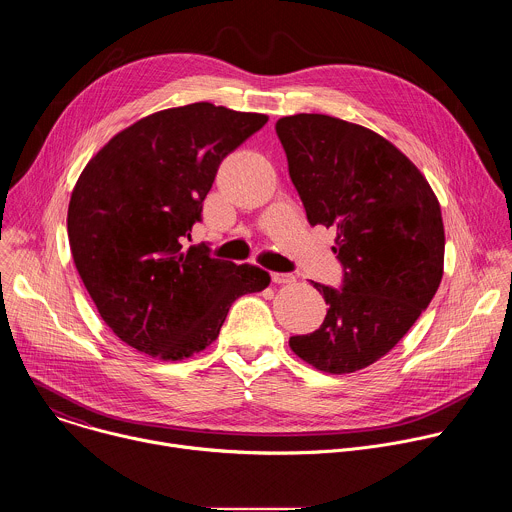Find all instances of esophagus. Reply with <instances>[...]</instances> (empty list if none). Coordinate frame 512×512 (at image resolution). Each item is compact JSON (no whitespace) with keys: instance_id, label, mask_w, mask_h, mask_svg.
I'll return each mask as SVG.
<instances>
[{"instance_id":"esophagus-1","label":"esophagus","mask_w":512,"mask_h":512,"mask_svg":"<svg viewBox=\"0 0 512 512\" xmlns=\"http://www.w3.org/2000/svg\"><path fill=\"white\" fill-rule=\"evenodd\" d=\"M271 279H273V283H294L296 275H291V273H271Z\"/></svg>"}]
</instances>
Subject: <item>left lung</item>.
<instances>
[{"label":"left lung","instance_id":"obj_1","mask_svg":"<svg viewBox=\"0 0 512 512\" xmlns=\"http://www.w3.org/2000/svg\"><path fill=\"white\" fill-rule=\"evenodd\" d=\"M277 137L312 227L336 229L342 287H314L328 314L289 348L330 375L385 356L433 300L444 275V223L431 186L383 135L320 113L281 117Z\"/></svg>","mask_w":512,"mask_h":512}]
</instances>
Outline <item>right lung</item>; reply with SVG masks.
<instances>
[{
  "label": "right lung",
  "mask_w": 512,
  "mask_h": 512,
  "mask_svg": "<svg viewBox=\"0 0 512 512\" xmlns=\"http://www.w3.org/2000/svg\"><path fill=\"white\" fill-rule=\"evenodd\" d=\"M267 115L192 103L119 131L85 166L68 204V243L105 324L131 348L182 360L210 346L231 304L263 291L257 265L184 249L221 162Z\"/></svg>",
  "instance_id": "1"
}]
</instances>
